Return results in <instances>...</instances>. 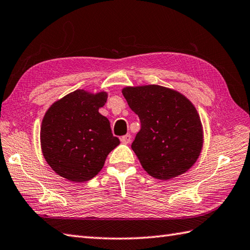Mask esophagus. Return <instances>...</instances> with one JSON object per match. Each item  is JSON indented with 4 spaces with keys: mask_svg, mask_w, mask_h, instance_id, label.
Wrapping results in <instances>:
<instances>
[{
    "mask_svg": "<svg viewBox=\"0 0 250 250\" xmlns=\"http://www.w3.org/2000/svg\"><path fill=\"white\" fill-rule=\"evenodd\" d=\"M120 141L121 143H124V144H129L131 142V135L130 134H125L124 136L120 137Z\"/></svg>",
    "mask_w": 250,
    "mask_h": 250,
    "instance_id": "obj_1",
    "label": "esophagus"
}]
</instances>
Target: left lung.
<instances>
[{
	"mask_svg": "<svg viewBox=\"0 0 250 250\" xmlns=\"http://www.w3.org/2000/svg\"><path fill=\"white\" fill-rule=\"evenodd\" d=\"M122 94L141 121L131 147L145 171L158 179H171L192 167L203 132L190 101L157 84L126 87Z\"/></svg>",
	"mask_w": 250,
	"mask_h": 250,
	"instance_id": "1",
	"label": "left lung"
}]
</instances>
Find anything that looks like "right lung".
<instances>
[{
  "label": "right lung",
  "instance_id": "add662e5",
  "mask_svg": "<svg viewBox=\"0 0 250 250\" xmlns=\"http://www.w3.org/2000/svg\"><path fill=\"white\" fill-rule=\"evenodd\" d=\"M107 94L76 90L57 101L42 122L41 144L47 163L72 182H86L102 169L108 153L119 145L108 119L99 113Z\"/></svg>",
  "mask_w": 250,
  "mask_h": 250
}]
</instances>
